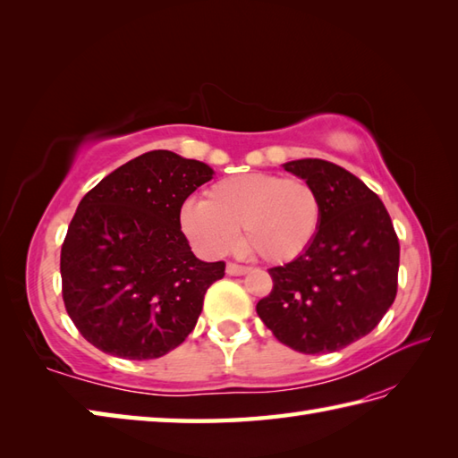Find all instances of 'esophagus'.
Returning <instances> with one entry per match:
<instances>
[{
  "label": "esophagus",
  "mask_w": 458,
  "mask_h": 458,
  "mask_svg": "<svg viewBox=\"0 0 458 458\" xmlns=\"http://www.w3.org/2000/svg\"><path fill=\"white\" fill-rule=\"evenodd\" d=\"M251 267H248V266H240V264H228L226 266V274L228 276H244V274H248Z\"/></svg>",
  "instance_id": "esophagus-1"
}]
</instances>
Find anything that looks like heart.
<instances>
[{
	"label": "heart",
	"instance_id": "heart-1",
	"mask_svg": "<svg viewBox=\"0 0 458 458\" xmlns=\"http://www.w3.org/2000/svg\"><path fill=\"white\" fill-rule=\"evenodd\" d=\"M181 230L202 254L222 256L242 242L269 264H287L313 246L323 222V200L307 179L244 173L220 179L204 200H187Z\"/></svg>",
	"mask_w": 458,
	"mask_h": 458
}]
</instances>
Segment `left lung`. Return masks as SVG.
Wrapping results in <instances>:
<instances>
[{
    "label": "left lung",
    "instance_id": "obj_1",
    "mask_svg": "<svg viewBox=\"0 0 458 458\" xmlns=\"http://www.w3.org/2000/svg\"><path fill=\"white\" fill-rule=\"evenodd\" d=\"M284 167L318 191L323 222L303 256L267 269L274 287L256 310L297 352H335L372 333L392 307L400 242L384 202L352 173L323 159Z\"/></svg>",
    "mask_w": 458,
    "mask_h": 458
}]
</instances>
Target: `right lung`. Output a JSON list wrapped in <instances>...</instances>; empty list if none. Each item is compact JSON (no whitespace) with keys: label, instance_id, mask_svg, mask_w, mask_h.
Masks as SVG:
<instances>
[{"label":"right lung","instance_id":"right-lung-1","mask_svg":"<svg viewBox=\"0 0 458 458\" xmlns=\"http://www.w3.org/2000/svg\"><path fill=\"white\" fill-rule=\"evenodd\" d=\"M212 173L159 149L84 194L61 250L63 301L79 333L102 352L159 358L197 325L204 293L226 264L194 258L179 214Z\"/></svg>","mask_w":458,"mask_h":458}]
</instances>
